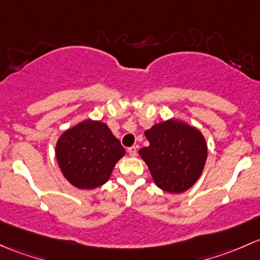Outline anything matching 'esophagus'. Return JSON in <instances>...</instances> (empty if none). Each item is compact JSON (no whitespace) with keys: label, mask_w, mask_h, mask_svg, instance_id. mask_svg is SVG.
I'll return each mask as SVG.
<instances>
[{"label":"esophagus","mask_w":260,"mask_h":260,"mask_svg":"<svg viewBox=\"0 0 260 260\" xmlns=\"http://www.w3.org/2000/svg\"><path fill=\"white\" fill-rule=\"evenodd\" d=\"M127 152L131 157H135L136 154H138V146H131V148L127 149Z\"/></svg>","instance_id":"1"}]
</instances>
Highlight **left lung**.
<instances>
[{
	"mask_svg": "<svg viewBox=\"0 0 260 260\" xmlns=\"http://www.w3.org/2000/svg\"><path fill=\"white\" fill-rule=\"evenodd\" d=\"M149 146L139 150L156 186L181 194L198 181L204 170L208 145L198 127L180 119L165 120L145 131Z\"/></svg>",
	"mask_w": 260,
	"mask_h": 260,
	"instance_id": "left-lung-1",
	"label": "left lung"
}]
</instances>
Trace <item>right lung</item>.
Returning <instances> with one entry per match:
<instances>
[{
    "mask_svg": "<svg viewBox=\"0 0 260 260\" xmlns=\"http://www.w3.org/2000/svg\"><path fill=\"white\" fill-rule=\"evenodd\" d=\"M55 155L61 173L71 185L96 189L110 179L125 149L105 122L85 119L61 134Z\"/></svg>",
    "mask_w": 260,
    "mask_h": 260,
    "instance_id": "add662e5",
    "label": "right lung"
}]
</instances>
